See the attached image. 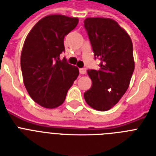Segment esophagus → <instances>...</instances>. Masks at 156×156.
<instances>
[{"mask_svg": "<svg viewBox=\"0 0 156 156\" xmlns=\"http://www.w3.org/2000/svg\"><path fill=\"white\" fill-rule=\"evenodd\" d=\"M80 73L81 75H84L86 73V69L84 68H80Z\"/></svg>", "mask_w": 156, "mask_h": 156, "instance_id": "34e87169", "label": "esophagus"}]
</instances>
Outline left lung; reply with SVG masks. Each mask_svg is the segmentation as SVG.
<instances>
[{"label": "left lung", "mask_w": 156, "mask_h": 156, "mask_svg": "<svg viewBox=\"0 0 156 156\" xmlns=\"http://www.w3.org/2000/svg\"><path fill=\"white\" fill-rule=\"evenodd\" d=\"M85 28L99 70H88L93 85L84 93L87 104L99 111L115 105L129 87L134 70L133 44L128 34L110 18L88 17Z\"/></svg>", "instance_id": "8db88e82"}]
</instances>
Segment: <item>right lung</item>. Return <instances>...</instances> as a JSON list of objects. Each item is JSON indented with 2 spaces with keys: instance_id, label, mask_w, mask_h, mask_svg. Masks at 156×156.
Segmentation results:
<instances>
[{
  "instance_id": "add662e5",
  "label": "right lung",
  "mask_w": 156,
  "mask_h": 156,
  "mask_svg": "<svg viewBox=\"0 0 156 156\" xmlns=\"http://www.w3.org/2000/svg\"><path fill=\"white\" fill-rule=\"evenodd\" d=\"M79 20L64 15L46 16L32 28L25 40L21 68L25 87L41 106L53 109L62 105L79 70L59 55L65 51L63 39Z\"/></svg>"
}]
</instances>
